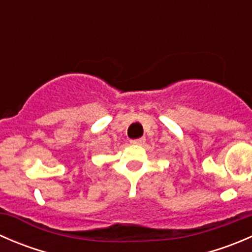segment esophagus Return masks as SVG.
Instances as JSON below:
<instances>
[{
	"label": "esophagus",
	"mask_w": 252,
	"mask_h": 252,
	"mask_svg": "<svg viewBox=\"0 0 252 252\" xmlns=\"http://www.w3.org/2000/svg\"><path fill=\"white\" fill-rule=\"evenodd\" d=\"M145 142V138H139V139H134V140H130V144L133 145H142Z\"/></svg>",
	"instance_id": "1"
}]
</instances>
